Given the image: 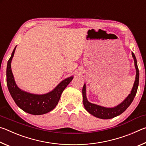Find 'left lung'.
<instances>
[{
  "mask_svg": "<svg viewBox=\"0 0 146 146\" xmlns=\"http://www.w3.org/2000/svg\"><path fill=\"white\" fill-rule=\"evenodd\" d=\"M132 56L134 59L135 66L136 69V77L134 84H133V87L132 88V90L131 91V93L129 95L127 96L126 98L122 102H121L120 104H118L116 107L105 108L97 104H94L89 102L87 99V97H86V84H84L82 88L83 104L86 110L91 115L95 116V117L102 118V119H110V118H113L122 114L131 104L136 94H137L138 83H139V70H138L137 66V58L135 57V54L133 52Z\"/></svg>",
  "mask_w": 146,
  "mask_h": 146,
  "instance_id": "1",
  "label": "left lung"
}]
</instances>
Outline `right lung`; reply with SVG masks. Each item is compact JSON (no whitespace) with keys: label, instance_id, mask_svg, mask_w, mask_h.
Here are the masks:
<instances>
[{"label":"right lung","instance_id":"add662e5","mask_svg":"<svg viewBox=\"0 0 146 146\" xmlns=\"http://www.w3.org/2000/svg\"><path fill=\"white\" fill-rule=\"evenodd\" d=\"M16 47L8 61L6 69V82L9 93L19 107L29 114L43 115L53 110L57 105L60 96L67 86L71 82L73 76L64 79L50 92L44 95H36L21 90L17 86L11 71V63Z\"/></svg>","mask_w":146,"mask_h":146}]
</instances>
